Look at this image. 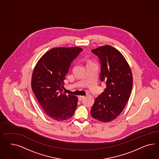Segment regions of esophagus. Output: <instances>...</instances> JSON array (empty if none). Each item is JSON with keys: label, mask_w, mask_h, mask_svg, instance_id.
<instances>
[{"label": "esophagus", "mask_w": 159, "mask_h": 159, "mask_svg": "<svg viewBox=\"0 0 159 159\" xmlns=\"http://www.w3.org/2000/svg\"><path fill=\"white\" fill-rule=\"evenodd\" d=\"M84 98V96H80L78 97V98H79V101H81Z\"/></svg>", "instance_id": "1"}]
</instances>
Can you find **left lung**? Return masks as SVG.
Listing matches in <instances>:
<instances>
[{"label": "left lung", "instance_id": "1", "mask_svg": "<svg viewBox=\"0 0 159 159\" xmlns=\"http://www.w3.org/2000/svg\"><path fill=\"white\" fill-rule=\"evenodd\" d=\"M92 52L100 60V79L106 88L96 98L91 115L96 120L108 122L115 120L126 106L132 89V75L125 58L116 48L106 45Z\"/></svg>", "mask_w": 159, "mask_h": 159}]
</instances>
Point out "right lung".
<instances>
[{
	"label": "right lung",
	"mask_w": 159,
	"mask_h": 159,
	"mask_svg": "<svg viewBox=\"0 0 159 159\" xmlns=\"http://www.w3.org/2000/svg\"><path fill=\"white\" fill-rule=\"evenodd\" d=\"M83 51L78 47L53 48L34 68L31 87L43 111L51 118L66 120L73 115L77 97L63 93L64 80L71 63Z\"/></svg>",
	"instance_id": "add662e5"
}]
</instances>
